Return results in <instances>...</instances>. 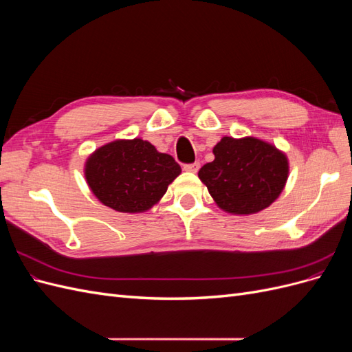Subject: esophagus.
<instances>
[{
	"label": "esophagus",
	"instance_id": "obj_1",
	"mask_svg": "<svg viewBox=\"0 0 352 352\" xmlns=\"http://www.w3.org/2000/svg\"><path fill=\"white\" fill-rule=\"evenodd\" d=\"M184 170H185V172H189V173H197L198 170H199V163L185 164V166H184Z\"/></svg>",
	"mask_w": 352,
	"mask_h": 352
}]
</instances>
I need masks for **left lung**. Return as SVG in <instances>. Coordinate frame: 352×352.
<instances>
[{"instance_id": "8db88e82", "label": "left lung", "mask_w": 352, "mask_h": 352, "mask_svg": "<svg viewBox=\"0 0 352 352\" xmlns=\"http://www.w3.org/2000/svg\"><path fill=\"white\" fill-rule=\"evenodd\" d=\"M212 154L214 160L199 168L198 177L223 211L255 214L282 194L289 162L273 144L254 136H223Z\"/></svg>"}]
</instances>
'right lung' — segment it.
<instances>
[{
  "instance_id": "1",
  "label": "right lung",
  "mask_w": 352,
  "mask_h": 352,
  "mask_svg": "<svg viewBox=\"0 0 352 352\" xmlns=\"http://www.w3.org/2000/svg\"><path fill=\"white\" fill-rule=\"evenodd\" d=\"M182 168L148 141L117 140L85 162V179L100 202L120 212L148 211L163 198Z\"/></svg>"
}]
</instances>
